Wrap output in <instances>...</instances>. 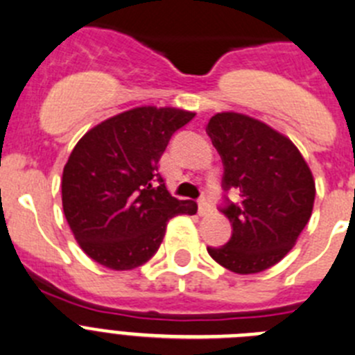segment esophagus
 Masks as SVG:
<instances>
[{
  "mask_svg": "<svg viewBox=\"0 0 355 355\" xmlns=\"http://www.w3.org/2000/svg\"><path fill=\"white\" fill-rule=\"evenodd\" d=\"M198 206H199V215H201V216H206V215H209V213H211V205H209V202L206 201L205 198L199 201Z\"/></svg>",
  "mask_w": 355,
  "mask_h": 355,
  "instance_id": "obj_1",
  "label": "esophagus"
}]
</instances>
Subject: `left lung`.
Wrapping results in <instances>:
<instances>
[{
	"mask_svg": "<svg viewBox=\"0 0 355 355\" xmlns=\"http://www.w3.org/2000/svg\"><path fill=\"white\" fill-rule=\"evenodd\" d=\"M223 163V187L241 201L223 213L232 237L209 257L236 274L279 263L311 220L315 182L298 147L267 123L243 112H216L206 128Z\"/></svg>",
	"mask_w": 355,
	"mask_h": 355,
	"instance_id": "1",
	"label": "left lung"
}]
</instances>
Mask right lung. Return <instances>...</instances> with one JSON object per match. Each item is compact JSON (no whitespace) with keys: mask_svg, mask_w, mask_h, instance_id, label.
Returning <instances> with one entry per match:
<instances>
[{"mask_svg":"<svg viewBox=\"0 0 355 355\" xmlns=\"http://www.w3.org/2000/svg\"><path fill=\"white\" fill-rule=\"evenodd\" d=\"M194 116L178 107H133L76 144L62 173V208L92 260L111 270L135 269L156 253L170 218L196 215L198 205L173 198L157 173L171 135Z\"/></svg>","mask_w":355,"mask_h":355,"instance_id":"obj_1","label":"right lung"}]
</instances>
